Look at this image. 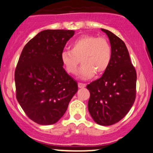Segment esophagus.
Instances as JSON below:
<instances>
[{
    "instance_id": "obj_1",
    "label": "esophagus",
    "mask_w": 153,
    "mask_h": 153,
    "mask_svg": "<svg viewBox=\"0 0 153 153\" xmlns=\"http://www.w3.org/2000/svg\"><path fill=\"white\" fill-rule=\"evenodd\" d=\"M78 87L80 88H83L85 87V84L82 83V82H78Z\"/></svg>"
}]
</instances>
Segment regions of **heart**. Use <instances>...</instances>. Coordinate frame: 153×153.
I'll return each instance as SVG.
<instances>
[{"mask_svg": "<svg viewBox=\"0 0 153 153\" xmlns=\"http://www.w3.org/2000/svg\"><path fill=\"white\" fill-rule=\"evenodd\" d=\"M112 50L109 42L104 36L82 35L71 45V50L61 53V62L68 73H78L80 59L82 65L80 75L83 78H90L96 73L103 75L111 61Z\"/></svg>", "mask_w": 153, "mask_h": 153, "instance_id": "b5f03b06", "label": "heart"}]
</instances>
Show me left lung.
<instances>
[{"label":"left lung","instance_id":"1","mask_svg":"<svg viewBox=\"0 0 153 153\" xmlns=\"http://www.w3.org/2000/svg\"><path fill=\"white\" fill-rule=\"evenodd\" d=\"M101 30L110 40L111 61L101 78L86 86L90 92L88 108L97 124L109 126L124 118L134 104L137 73L124 42L110 31Z\"/></svg>","mask_w":153,"mask_h":153}]
</instances>
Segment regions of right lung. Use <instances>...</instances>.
Segmentation results:
<instances>
[{
    "instance_id": "1",
    "label": "right lung",
    "mask_w": 153,
    "mask_h": 153,
    "mask_svg": "<svg viewBox=\"0 0 153 153\" xmlns=\"http://www.w3.org/2000/svg\"><path fill=\"white\" fill-rule=\"evenodd\" d=\"M73 30H45L24 46L15 70L17 101L29 119L53 124L65 113L78 83L66 73L61 53Z\"/></svg>"
}]
</instances>
